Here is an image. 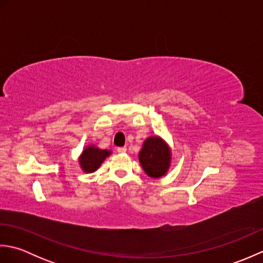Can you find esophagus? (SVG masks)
<instances>
[{
	"instance_id": "esophagus-1",
	"label": "esophagus",
	"mask_w": 263,
	"mask_h": 263,
	"mask_svg": "<svg viewBox=\"0 0 263 263\" xmlns=\"http://www.w3.org/2000/svg\"><path fill=\"white\" fill-rule=\"evenodd\" d=\"M125 152H126V147H120V148H117V153L123 154V153H125Z\"/></svg>"
}]
</instances>
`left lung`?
I'll return each mask as SVG.
<instances>
[{
    "mask_svg": "<svg viewBox=\"0 0 263 263\" xmlns=\"http://www.w3.org/2000/svg\"><path fill=\"white\" fill-rule=\"evenodd\" d=\"M139 160L147 175L158 178L165 175L168 170L171 150L160 138L150 137L143 142V147L139 154Z\"/></svg>",
    "mask_w": 263,
    "mask_h": 263,
    "instance_id": "obj_1",
    "label": "left lung"
}]
</instances>
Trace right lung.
I'll list each match as a JSON object with an SVG mask.
<instances>
[{"mask_svg": "<svg viewBox=\"0 0 263 263\" xmlns=\"http://www.w3.org/2000/svg\"><path fill=\"white\" fill-rule=\"evenodd\" d=\"M110 155L108 150H102L97 147L89 146L83 150L80 156V166L81 168L87 173H92L99 168L103 161L107 156Z\"/></svg>", "mask_w": 263, "mask_h": 263, "instance_id": "1", "label": "right lung"}]
</instances>
